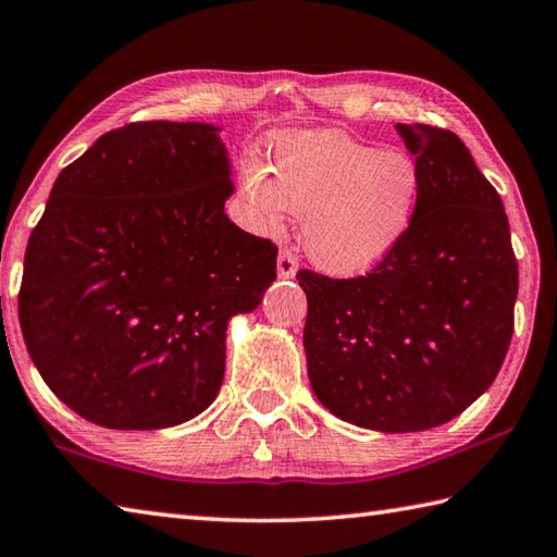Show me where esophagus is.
<instances>
[{
  "label": "esophagus",
  "instance_id": "obj_1",
  "mask_svg": "<svg viewBox=\"0 0 557 557\" xmlns=\"http://www.w3.org/2000/svg\"><path fill=\"white\" fill-rule=\"evenodd\" d=\"M297 268H299V265H297L295 252L282 248V250H280V256H277V275H280V277H285V280H289V277H295V275H297Z\"/></svg>",
  "mask_w": 557,
  "mask_h": 557
}]
</instances>
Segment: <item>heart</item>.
<instances>
[{
    "label": "heart",
    "mask_w": 557,
    "mask_h": 557,
    "mask_svg": "<svg viewBox=\"0 0 557 557\" xmlns=\"http://www.w3.org/2000/svg\"><path fill=\"white\" fill-rule=\"evenodd\" d=\"M268 172L250 163L238 195L258 231L301 216V248L331 275H362L401 244L417 216L421 173L401 150H382L333 128L282 131Z\"/></svg>",
    "instance_id": "obj_1"
}]
</instances>
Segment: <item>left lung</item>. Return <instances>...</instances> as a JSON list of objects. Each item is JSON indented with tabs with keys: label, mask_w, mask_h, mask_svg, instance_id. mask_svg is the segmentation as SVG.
Segmentation results:
<instances>
[{
	"label": "left lung",
	"mask_w": 557,
	"mask_h": 557,
	"mask_svg": "<svg viewBox=\"0 0 557 557\" xmlns=\"http://www.w3.org/2000/svg\"><path fill=\"white\" fill-rule=\"evenodd\" d=\"M421 197L401 244L366 277L301 270L311 389L360 429L441 426L490 389L509 350L519 265L502 197L450 131L397 124Z\"/></svg>",
	"instance_id": "8db88e82"
}]
</instances>
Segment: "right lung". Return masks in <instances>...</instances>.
<instances>
[{
  "mask_svg": "<svg viewBox=\"0 0 557 557\" xmlns=\"http://www.w3.org/2000/svg\"><path fill=\"white\" fill-rule=\"evenodd\" d=\"M221 126L109 131L58 175L24 258L18 321L40 377L104 429H170L216 399L226 329L275 282L277 248L224 214Z\"/></svg>",
  "mask_w": 557,
  "mask_h": 557,
  "instance_id": "right-lung-1",
  "label": "right lung"
}]
</instances>
